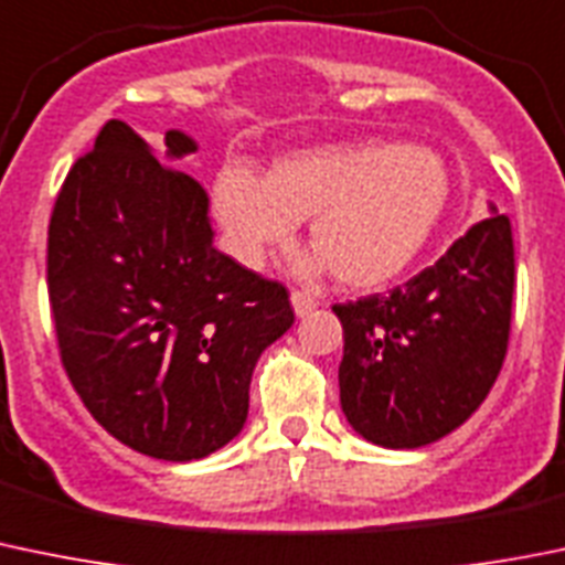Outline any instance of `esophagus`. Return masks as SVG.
I'll return each mask as SVG.
<instances>
[{
	"label": "esophagus",
	"mask_w": 565,
	"mask_h": 565,
	"mask_svg": "<svg viewBox=\"0 0 565 565\" xmlns=\"http://www.w3.org/2000/svg\"><path fill=\"white\" fill-rule=\"evenodd\" d=\"M289 300H292V309H295V315H298V317L311 315V311L317 309V298H315V295L303 292V289H292Z\"/></svg>",
	"instance_id": "esophagus-1"
}]
</instances>
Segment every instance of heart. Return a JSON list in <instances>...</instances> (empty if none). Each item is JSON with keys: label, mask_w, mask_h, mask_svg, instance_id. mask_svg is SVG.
Masks as SVG:
<instances>
[{"label": "heart", "mask_w": 565, "mask_h": 565, "mask_svg": "<svg viewBox=\"0 0 565 565\" xmlns=\"http://www.w3.org/2000/svg\"><path fill=\"white\" fill-rule=\"evenodd\" d=\"M447 193V171L434 151L370 140L287 154L265 182L245 168H223L212 184V212L239 265L262 267L309 221L311 265L331 267L350 289H377L428 245Z\"/></svg>", "instance_id": "1"}]
</instances>
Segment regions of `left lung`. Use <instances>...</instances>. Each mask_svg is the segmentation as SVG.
Segmentation results:
<instances>
[{
  "mask_svg": "<svg viewBox=\"0 0 565 565\" xmlns=\"http://www.w3.org/2000/svg\"><path fill=\"white\" fill-rule=\"evenodd\" d=\"M513 284L511 221L491 215L403 287L333 306L339 399L355 434L414 450L463 425L505 361Z\"/></svg>",
  "mask_w": 565,
  "mask_h": 565,
  "instance_id": "obj_1",
  "label": "left lung"
}]
</instances>
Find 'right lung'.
Instances as JSON below:
<instances>
[{"label":"right lung","instance_id":"obj_1","mask_svg":"<svg viewBox=\"0 0 565 565\" xmlns=\"http://www.w3.org/2000/svg\"><path fill=\"white\" fill-rule=\"evenodd\" d=\"M168 157L193 154L184 131ZM46 284L60 361L109 436L195 461L243 430L262 350L295 322L281 281L212 248L210 199L107 120L71 166L49 221Z\"/></svg>","mask_w":565,"mask_h":565}]
</instances>
